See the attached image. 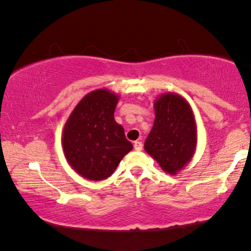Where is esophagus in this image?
I'll use <instances>...</instances> for the list:
<instances>
[{
	"instance_id": "34e87169",
	"label": "esophagus",
	"mask_w": 251,
	"mask_h": 251,
	"mask_svg": "<svg viewBox=\"0 0 251 251\" xmlns=\"http://www.w3.org/2000/svg\"><path fill=\"white\" fill-rule=\"evenodd\" d=\"M135 151H142L143 150V143L142 142H134L133 144Z\"/></svg>"
}]
</instances>
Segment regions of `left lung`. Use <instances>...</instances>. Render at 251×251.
Returning a JSON list of instances; mask_svg holds the SVG:
<instances>
[{
    "label": "left lung",
    "mask_w": 251,
    "mask_h": 251,
    "mask_svg": "<svg viewBox=\"0 0 251 251\" xmlns=\"http://www.w3.org/2000/svg\"><path fill=\"white\" fill-rule=\"evenodd\" d=\"M154 123L145 151L163 171L177 175L194 157L197 126L190 103L177 93H163L154 101Z\"/></svg>",
    "instance_id": "left-lung-1"
}]
</instances>
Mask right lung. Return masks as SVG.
<instances>
[{
  "label": "right lung",
  "instance_id": "obj_1",
  "mask_svg": "<svg viewBox=\"0 0 251 251\" xmlns=\"http://www.w3.org/2000/svg\"><path fill=\"white\" fill-rule=\"evenodd\" d=\"M119 96L96 89L77 102L63 126L61 144L72 169L89 180L109 177L133 149L114 120Z\"/></svg>",
  "mask_w": 251,
  "mask_h": 251
}]
</instances>
